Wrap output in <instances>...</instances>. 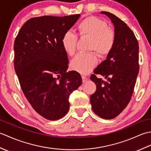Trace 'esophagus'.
<instances>
[{"instance_id": "obj_1", "label": "esophagus", "mask_w": 151, "mask_h": 151, "mask_svg": "<svg viewBox=\"0 0 151 151\" xmlns=\"http://www.w3.org/2000/svg\"><path fill=\"white\" fill-rule=\"evenodd\" d=\"M82 82H83V83H84V82H86V81H88V78L86 77V76H84V75H82Z\"/></svg>"}]
</instances>
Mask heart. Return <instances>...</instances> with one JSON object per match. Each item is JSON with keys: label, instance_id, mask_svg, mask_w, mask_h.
<instances>
[{"label": "heart", "instance_id": "b5f03b06", "mask_svg": "<svg viewBox=\"0 0 151 151\" xmlns=\"http://www.w3.org/2000/svg\"><path fill=\"white\" fill-rule=\"evenodd\" d=\"M81 37L90 38L89 50L95 51L101 58L108 56L115 44V32L108 28L106 22L97 17L91 16L83 19L76 26ZM78 36L71 32H67L62 38V45L65 52L70 56L75 54ZM97 63V55L94 52L80 53L74 58L70 65L80 73L86 74L93 68Z\"/></svg>", "mask_w": 151, "mask_h": 151}]
</instances>
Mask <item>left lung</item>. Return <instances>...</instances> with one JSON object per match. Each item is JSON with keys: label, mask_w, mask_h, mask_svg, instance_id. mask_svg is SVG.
<instances>
[{"label": "left lung", "mask_w": 151, "mask_h": 151, "mask_svg": "<svg viewBox=\"0 0 151 151\" xmlns=\"http://www.w3.org/2000/svg\"><path fill=\"white\" fill-rule=\"evenodd\" d=\"M111 19L116 37L114 49L94 70L90 79L97 89L90 97L92 110L106 119H114L127 107L134 92L138 75L139 45L132 30L117 16L101 12ZM101 74L104 81L96 77Z\"/></svg>", "instance_id": "left-lung-1"}]
</instances>
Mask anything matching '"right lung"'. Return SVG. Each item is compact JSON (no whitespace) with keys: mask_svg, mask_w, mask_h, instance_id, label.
<instances>
[{"mask_svg":"<svg viewBox=\"0 0 151 151\" xmlns=\"http://www.w3.org/2000/svg\"><path fill=\"white\" fill-rule=\"evenodd\" d=\"M81 15L41 16L28 20L14 42V69L25 97L37 114L60 119L69 109V95L82 84L80 74L67 71L62 38Z\"/></svg>","mask_w":151,"mask_h":151,"instance_id":"right-lung-1","label":"right lung"}]
</instances>
